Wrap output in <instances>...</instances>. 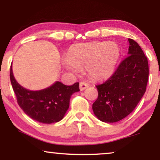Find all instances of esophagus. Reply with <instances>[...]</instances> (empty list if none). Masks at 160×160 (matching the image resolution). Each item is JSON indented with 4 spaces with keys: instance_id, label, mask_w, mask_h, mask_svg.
I'll list each match as a JSON object with an SVG mask.
<instances>
[{
    "instance_id": "1",
    "label": "esophagus",
    "mask_w": 160,
    "mask_h": 160,
    "mask_svg": "<svg viewBox=\"0 0 160 160\" xmlns=\"http://www.w3.org/2000/svg\"><path fill=\"white\" fill-rule=\"evenodd\" d=\"M87 87H89V84H87V83L84 82H80V84H79V88H80V90H81V91L84 90V89H86V88H87Z\"/></svg>"
}]
</instances>
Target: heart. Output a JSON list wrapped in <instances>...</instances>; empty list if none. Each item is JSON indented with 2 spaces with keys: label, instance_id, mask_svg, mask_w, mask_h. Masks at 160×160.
I'll use <instances>...</instances> for the list:
<instances>
[{
  "label": "heart",
  "instance_id": "1",
  "mask_svg": "<svg viewBox=\"0 0 160 160\" xmlns=\"http://www.w3.org/2000/svg\"><path fill=\"white\" fill-rule=\"evenodd\" d=\"M121 50L119 45L108 41H95L75 44L70 48L65 65L74 72L87 68L92 78L108 79L114 73Z\"/></svg>",
  "mask_w": 160,
  "mask_h": 160
}]
</instances>
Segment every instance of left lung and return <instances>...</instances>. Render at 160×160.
<instances>
[{
    "instance_id": "1",
    "label": "left lung",
    "mask_w": 160,
    "mask_h": 160,
    "mask_svg": "<svg viewBox=\"0 0 160 160\" xmlns=\"http://www.w3.org/2000/svg\"><path fill=\"white\" fill-rule=\"evenodd\" d=\"M128 41V56L106 82L96 86L98 96L92 110L100 121L107 123L119 122L130 114L146 89L147 58L136 41Z\"/></svg>"
}]
</instances>
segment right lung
I'll list each match as a JSON object with an SVG mask.
<instances>
[{"label": "right lung", "mask_w": 160, "mask_h": 160, "mask_svg": "<svg viewBox=\"0 0 160 160\" xmlns=\"http://www.w3.org/2000/svg\"><path fill=\"white\" fill-rule=\"evenodd\" d=\"M10 80L20 108L31 119L44 124L60 121L69 108L71 95L79 91L78 82L67 86L60 82L41 90H28L15 79L12 65Z\"/></svg>", "instance_id": "obj_1"}]
</instances>
